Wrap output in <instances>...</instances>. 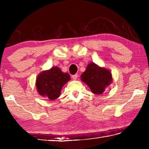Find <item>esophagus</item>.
<instances>
[{"label":"esophagus","mask_w":149,"mask_h":149,"mask_svg":"<svg viewBox=\"0 0 149 149\" xmlns=\"http://www.w3.org/2000/svg\"><path fill=\"white\" fill-rule=\"evenodd\" d=\"M77 77H78V75H77V74H75V75H72V79H77Z\"/></svg>","instance_id":"obj_1"}]
</instances>
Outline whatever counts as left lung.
Here are the masks:
<instances>
[{"label": "left lung", "mask_w": 149, "mask_h": 149, "mask_svg": "<svg viewBox=\"0 0 149 149\" xmlns=\"http://www.w3.org/2000/svg\"><path fill=\"white\" fill-rule=\"evenodd\" d=\"M81 79L89 87L93 93L100 95L111 84L112 78L108 70L99 67L95 63H90L81 75Z\"/></svg>", "instance_id": "1"}]
</instances>
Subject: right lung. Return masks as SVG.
Here are the masks:
<instances>
[{
  "label": "right lung",
  "instance_id": "add662e5",
  "mask_svg": "<svg viewBox=\"0 0 149 149\" xmlns=\"http://www.w3.org/2000/svg\"><path fill=\"white\" fill-rule=\"evenodd\" d=\"M70 79L68 73H64L59 68L51 69L41 73L37 78L36 86L40 95L50 100H55L60 97V91L64 85Z\"/></svg>",
  "mask_w": 149,
  "mask_h": 149
}]
</instances>
